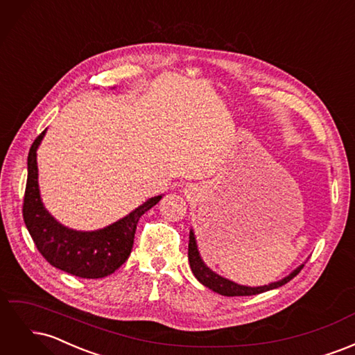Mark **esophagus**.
Segmentation results:
<instances>
[{
	"instance_id": "obj_1",
	"label": "esophagus",
	"mask_w": 355,
	"mask_h": 355,
	"mask_svg": "<svg viewBox=\"0 0 355 355\" xmlns=\"http://www.w3.org/2000/svg\"><path fill=\"white\" fill-rule=\"evenodd\" d=\"M184 192H185V196H187L188 198H196V197L198 196V189H197L194 185H188V187L184 189Z\"/></svg>"
}]
</instances>
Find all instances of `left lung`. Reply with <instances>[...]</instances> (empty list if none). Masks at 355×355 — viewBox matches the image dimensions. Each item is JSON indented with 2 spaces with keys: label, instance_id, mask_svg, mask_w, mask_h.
I'll return each instance as SVG.
<instances>
[{
  "label": "left lung",
  "instance_id": "1",
  "mask_svg": "<svg viewBox=\"0 0 355 355\" xmlns=\"http://www.w3.org/2000/svg\"><path fill=\"white\" fill-rule=\"evenodd\" d=\"M188 259H189V265H191V270L194 272L197 280L202 284L209 287L213 292H216L219 295L223 296H252V295H259L263 292H268V290H272L277 287H282L286 283H288L292 280L293 277H296L300 270L304 268V263L299 265L293 272H290L287 277L282 278V280H278L275 283H271L268 286H259V287H249V286H241L234 283L228 278H223L219 274L213 272L210 268L206 266V263L202 262L200 252H198V247H197V240H196V235L194 231H189V244H188Z\"/></svg>",
  "mask_w": 355,
  "mask_h": 355
}]
</instances>
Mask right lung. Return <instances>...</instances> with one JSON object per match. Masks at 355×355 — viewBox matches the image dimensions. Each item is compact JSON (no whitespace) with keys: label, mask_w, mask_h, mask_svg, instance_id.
<instances>
[{"label":"right lung","mask_w":355,"mask_h":355,"mask_svg":"<svg viewBox=\"0 0 355 355\" xmlns=\"http://www.w3.org/2000/svg\"><path fill=\"white\" fill-rule=\"evenodd\" d=\"M46 130L35 139L28 155V180L24 198L26 228L38 252L58 270L81 278L110 275L130 256L139 219L163 196L149 198L123 219L98 231H77L63 227L46 210L38 188L37 149Z\"/></svg>","instance_id":"right-lung-1"}]
</instances>
